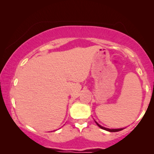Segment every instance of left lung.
<instances>
[{"instance_id": "1", "label": "left lung", "mask_w": 154, "mask_h": 154, "mask_svg": "<svg viewBox=\"0 0 154 154\" xmlns=\"http://www.w3.org/2000/svg\"><path fill=\"white\" fill-rule=\"evenodd\" d=\"M96 123H97V125L100 128H102V129H103V130H107V131H109V132H119V131H121V130L124 129V128H120V129H109V128H106L102 127V126H101L100 125H99V124L97 123V122H96Z\"/></svg>"}]
</instances>
